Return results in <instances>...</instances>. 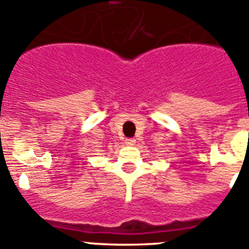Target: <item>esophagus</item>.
<instances>
[{
	"label": "esophagus",
	"instance_id": "esophagus-1",
	"mask_svg": "<svg viewBox=\"0 0 249 249\" xmlns=\"http://www.w3.org/2000/svg\"><path fill=\"white\" fill-rule=\"evenodd\" d=\"M124 143H126L127 146H133V144L136 143V140L135 138H126V140H124Z\"/></svg>",
	"mask_w": 249,
	"mask_h": 249
}]
</instances>
